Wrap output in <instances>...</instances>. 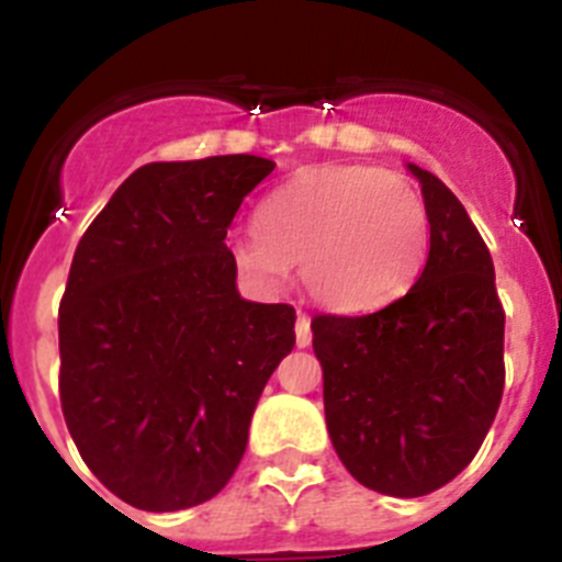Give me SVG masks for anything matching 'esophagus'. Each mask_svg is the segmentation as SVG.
<instances>
[{"label":"esophagus","mask_w":562,"mask_h":562,"mask_svg":"<svg viewBox=\"0 0 562 562\" xmlns=\"http://www.w3.org/2000/svg\"><path fill=\"white\" fill-rule=\"evenodd\" d=\"M295 342L301 346V349H306L312 342V324L310 317L304 315V312H297V324H295Z\"/></svg>","instance_id":"obj_1"}]
</instances>
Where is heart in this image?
<instances>
[{"instance_id": "obj_1", "label": "heart", "mask_w": 562, "mask_h": 562, "mask_svg": "<svg viewBox=\"0 0 562 562\" xmlns=\"http://www.w3.org/2000/svg\"><path fill=\"white\" fill-rule=\"evenodd\" d=\"M256 227L231 241L238 270L276 290L297 265L306 295L335 312L391 304L422 270L430 241L419 191L376 166L297 173L261 202Z\"/></svg>"}]
</instances>
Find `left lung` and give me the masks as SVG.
I'll return each instance as SVG.
<instances>
[{"label": "left lung", "mask_w": 562, "mask_h": 562, "mask_svg": "<svg viewBox=\"0 0 562 562\" xmlns=\"http://www.w3.org/2000/svg\"><path fill=\"white\" fill-rule=\"evenodd\" d=\"M422 186L430 250L416 284L371 315L312 317L331 445L394 498L428 495L479 453L504 394V306L493 256L439 177Z\"/></svg>", "instance_id": "8db88e82"}]
</instances>
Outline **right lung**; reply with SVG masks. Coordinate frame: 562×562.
<instances>
[{"label": "right lung", "instance_id": "obj_1", "mask_svg": "<svg viewBox=\"0 0 562 562\" xmlns=\"http://www.w3.org/2000/svg\"><path fill=\"white\" fill-rule=\"evenodd\" d=\"M272 168L252 154L148 162L76 247L58 310L61 411L95 479L137 509L220 493L295 346V310L238 295L225 245Z\"/></svg>", "mask_w": 562, "mask_h": 562}]
</instances>
